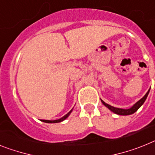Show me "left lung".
<instances>
[{
    "instance_id": "1",
    "label": "left lung",
    "mask_w": 155,
    "mask_h": 155,
    "mask_svg": "<svg viewBox=\"0 0 155 155\" xmlns=\"http://www.w3.org/2000/svg\"><path fill=\"white\" fill-rule=\"evenodd\" d=\"M149 92H150V90L148 91L147 92V94L144 95V97H143L141 98V99L140 100V101H138L137 102H136L135 105H133V106H132V107L130 108V109H127V110H124V109H120V108H116V107H114V106H110V105H109V104L106 103L105 102H103L102 100H101L102 102V104H103L104 106H106V107H107L108 109L110 110H111L113 113H114V114H118V115H130V114H134L135 112L137 111L138 110H139V108L140 107V106L143 105V104L144 103V102L146 101L147 97L148 96V94H149Z\"/></svg>"
}]
</instances>
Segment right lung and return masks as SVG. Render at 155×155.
I'll return each instance as SVG.
<instances>
[{
  "label": "right lung",
  "mask_w": 155,
  "mask_h": 155,
  "mask_svg": "<svg viewBox=\"0 0 155 155\" xmlns=\"http://www.w3.org/2000/svg\"><path fill=\"white\" fill-rule=\"evenodd\" d=\"M72 111V110H70L68 113L66 115H64V117H62L61 118H60V119L58 120H41V121H43V122H45V123H58V122H61L63 121V120H64L66 119V118L68 117V116L70 115V114H71V112Z\"/></svg>",
  "instance_id": "1"
}]
</instances>
